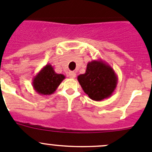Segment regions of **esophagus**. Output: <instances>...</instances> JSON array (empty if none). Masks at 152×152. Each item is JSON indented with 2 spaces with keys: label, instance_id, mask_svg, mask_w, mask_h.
Listing matches in <instances>:
<instances>
[{
  "label": "esophagus",
  "instance_id": "obj_1",
  "mask_svg": "<svg viewBox=\"0 0 152 152\" xmlns=\"http://www.w3.org/2000/svg\"><path fill=\"white\" fill-rule=\"evenodd\" d=\"M69 76L70 78H72V79H74V78H76V74L74 71H70L69 73Z\"/></svg>",
  "mask_w": 152,
  "mask_h": 152
}]
</instances>
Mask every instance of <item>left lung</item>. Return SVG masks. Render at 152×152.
Wrapping results in <instances>:
<instances>
[{"mask_svg": "<svg viewBox=\"0 0 152 152\" xmlns=\"http://www.w3.org/2000/svg\"><path fill=\"white\" fill-rule=\"evenodd\" d=\"M81 87L94 101L111 97L118 84V76L113 67L101 59L88 62L86 73L77 77Z\"/></svg>", "mask_w": 152, "mask_h": 152, "instance_id": "1", "label": "left lung"}]
</instances>
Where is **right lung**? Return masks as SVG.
<instances>
[{
  "mask_svg": "<svg viewBox=\"0 0 152 152\" xmlns=\"http://www.w3.org/2000/svg\"><path fill=\"white\" fill-rule=\"evenodd\" d=\"M64 79V75L55 73L53 66L48 64L33 78L32 86L35 91L40 95H50Z\"/></svg>",
  "mask_w": 152,
  "mask_h": 152,
  "instance_id": "add662e5",
  "label": "right lung"
}]
</instances>
